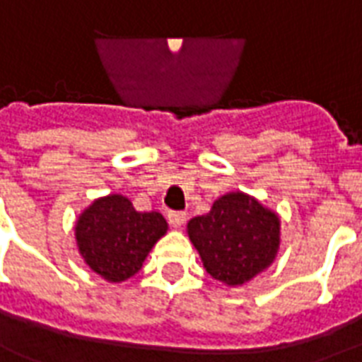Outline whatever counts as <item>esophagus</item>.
Wrapping results in <instances>:
<instances>
[{"label":"esophagus","mask_w":362,"mask_h":362,"mask_svg":"<svg viewBox=\"0 0 362 362\" xmlns=\"http://www.w3.org/2000/svg\"><path fill=\"white\" fill-rule=\"evenodd\" d=\"M169 222L173 228H182V226L186 224V212L180 211H170L169 212Z\"/></svg>","instance_id":"1"}]
</instances>
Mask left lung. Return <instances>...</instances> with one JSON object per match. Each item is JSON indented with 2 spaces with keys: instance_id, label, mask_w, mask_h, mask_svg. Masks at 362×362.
<instances>
[{
  "instance_id": "8db88e82",
  "label": "left lung",
  "mask_w": 362,
  "mask_h": 362,
  "mask_svg": "<svg viewBox=\"0 0 362 362\" xmlns=\"http://www.w3.org/2000/svg\"><path fill=\"white\" fill-rule=\"evenodd\" d=\"M203 266L228 286L245 285L272 266L281 245V220L243 192L226 193L203 216L187 222Z\"/></svg>"
}]
</instances>
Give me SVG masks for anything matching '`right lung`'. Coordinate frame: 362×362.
<instances>
[{"instance_id": "right-lung-1", "label": "right lung", "mask_w": 362, "mask_h": 362, "mask_svg": "<svg viewBox=\"0 0 362 362\" xmlns=\"http://www.w3.org/2000/svg\"><path fill=\"white\" fill-rule=\"evenodd\" d=\"M169 230L161 212H138L119 193L93 201L76 222V241L85 264L110 283L140 272L146 256Z\"/></svg>"}]
</instances>
